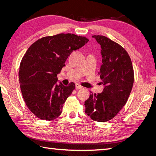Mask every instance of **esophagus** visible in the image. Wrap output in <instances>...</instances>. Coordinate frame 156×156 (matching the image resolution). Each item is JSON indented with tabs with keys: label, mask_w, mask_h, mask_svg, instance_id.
Here are the masks:
<instances>
[{
	"label": "esophagus",
	"mask_w": 156,
	"mask_h": 156,
	"mask_svg": "<svg viewBox=\"0 0 156 156\" xmlns=\"http://www.w3.org/2000/svg\"><path fill=\"white\" fill-rule=\"evenodd\" d=\"M82 88V86H81L80 84H78V83L76 84V89H80V88Z\"/></svg>",
	"instance_id": "obj_1"
}]
</instances>
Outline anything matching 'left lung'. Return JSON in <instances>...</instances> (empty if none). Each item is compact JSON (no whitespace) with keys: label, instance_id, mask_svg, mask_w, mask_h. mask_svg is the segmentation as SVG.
<instances>
[{"label":"left lung","instance_id":"8db88e82","mask_svg":"<svg viewBox=\"0 0 156 156\" xmlns=\"http://www.w3.org/2000/svg\"><path fill=\"white\" fill-rule=\"evenodd\" d=\"M92 37L101 45L102 65L99 74L105 87L101 93L90 94L85 101V112L92 120L106 122L115 117L127 102L133 85V68L122 46L105 36Z\"/></svg>","mask_w":156,"mask_h":156}]
</instances>
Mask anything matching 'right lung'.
Segmentation results:
<instances>
[{"label":"right lung","mask_w":156,"mask_h":156,"mask_svg":"<svg viewBox=\"0 0 156 156\" xmlns=\"http://www.w3.org/2000/svg\"><path fill=\"white\" fill-rule=\"evenodd\" d=\"M88 41L84 37L61 34L38 39L26 51L20 64L19 80L26 105L36 117L51 121L61 115L75 84L65 87L57 76L69 54Z\"/></svg>","instance_id":"add662e5"}]
</instances>
